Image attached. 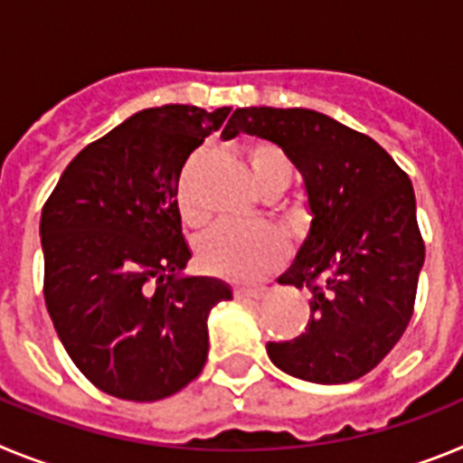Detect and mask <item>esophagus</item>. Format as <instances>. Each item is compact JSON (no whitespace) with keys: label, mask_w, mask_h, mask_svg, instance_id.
<instances>
[{"label":"esophagus","mask_w":463,"mask_h":463,"mask_svg":"<svg viewBox=\"0 0 463 463\" xmlns=\"http://www.w3.org/2000/svg\"><path fill=\"white\" fill-rule=\"evenodd\" d=\"M267 294V288H255V289H236V298H261Z\"/></svg>","instance_id":"1"}]
</instances>
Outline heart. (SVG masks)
Returning <instances> with one entry per match:
<instances>
[{"mask_svg":"<svg viewBox=\"0 0 463 463\" xmlns=\"http://www.w3.org/2000/svg\"><path fill=\"white\" fill-rule=\"evenodd\" d=\"M243 162L248 166V174L252 178V185L260 194H264L271 187H288L289 162L278 146L269 141H250L245 143ZM199 155L190 162L194 165ZM190 171V169H187ZM187 171L183 174L181 185H178V208L181 215L190 227L203 224L206 215L194 203L187 187ZM288 243L285 236L276 229L269 227H220L202 239L196 245V264L203 273L232 282H257L273 271V269L285 260Z\"/></svg>","mask_w":463,"mask_h":463,"instance_id":"heart-1","label":"heart"}]
</instances>
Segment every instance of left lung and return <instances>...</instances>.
Instances as JSON below:
<instances>
[{"label": "left lung", "mask_w": 463, "mask_h": 463, "mask_svg": "<svg viewBox=\"0 0 463 463\" xmlns=\"http://www.w3.org/2000/svg\"><path fill=\"white\" fill-rule=\"evenodd\" d=\"M276 143L304 178L310 229L280 285L310 292L306 331L269 343L278 369L306 383H353L403 336L424 243L412 183L366 134L310 109H236L222 138Z\"/></svg>", "instance_id": "left-lung-1"}]
</instances>
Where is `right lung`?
Instances as JSON below:
<instances>
[{"instance_id": "add662e5", "label": "right lung", "mask_w": 463, "mask_h": 463, "mask_svg": "<svg viewBox=\"0 0 463 463\" xmlns=\"http://www.w3.org/2000/svg\"><path fill=\"white\" fill-rule=\"evenodd\" d=\"M232 109H143L71 159L41 213L43 297L80 373L127 401H159L202 373L208 313L232 298L187 276L178 178Z\"/></svg>"}]
</instances>
